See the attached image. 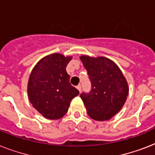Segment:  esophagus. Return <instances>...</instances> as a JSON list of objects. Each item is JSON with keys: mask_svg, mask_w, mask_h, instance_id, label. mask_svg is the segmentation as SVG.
<instances>
[{"mask_svg": "<svg viewBox=\"0 0 155 155\" xmlns=\"http://www.w3.org/2000/svg\"><path fill=\"white\" fill-rule=\"evenodd\" d=\"M76 88H77V89L79 90L80 92H81V85H80V84L77 85V86H76Z\"/></svg>", "mask_w": 155, "mask_h": 155, "instance_id": "obj_1", "label": "esophagus"}]
</instances>
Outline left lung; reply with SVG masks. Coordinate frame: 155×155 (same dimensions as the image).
Instances as JSON below:
<instances>
[{
    "instance_id": "obj_1",
    "label": "left lung",
    "mask_w": 155,
    "mask_h": 155,
    "mask_svg": "<svg viewBox=\"0 0 155 155\" xmlns=\"http://www.w3.org/2000/svg\"><path fill=\"white\" fill-rule=\"evenodd\" d=\"M92 83L89 93H82V99L90 117L107 120L114 117L125 104L129 86L117 64L109 58L99 56L80 57Z\"/></svg>"
}]
</instances>
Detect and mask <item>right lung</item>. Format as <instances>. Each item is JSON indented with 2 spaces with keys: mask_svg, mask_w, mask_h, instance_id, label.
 <instances>
[{
  "mask_svg": "<svg viewBox=\"0 0 155 155\" xmlns=\"http://www.w3.org/2000/svg\"><path fill=\"white\" fill-rule=\"evenodd\" d=\"M72 56L53 53L41 58L31 71L27 84L28 98L44 117L60 119L71 100L80 92L70 84L66 67Z\"/></svg>",
  "mask_w": 155,
  "mask_h": 155,
  "instance_id": "1",
  "label": "right lung"
}]
</instances>
